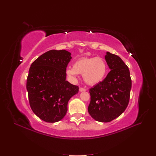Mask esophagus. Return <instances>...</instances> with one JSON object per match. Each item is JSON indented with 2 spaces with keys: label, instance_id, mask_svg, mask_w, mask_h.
I'll use <instances>...</instances> for the list:
<instances>
[{
  "label": "esophagus",
  "instance_id": "34e87169",
  "mask_svg": "<svg viewBox=\"0 0 156 156\" xmlns=\"http://www.w3.org/2000/svg\"><path fill=\"white\" fill-rule=\"evenodd\" d=\"M86 90V88H83V87H80L79 88V91L80 92H83V91H85Z\"/></svg>",
  "mask_w": 156,
  "mask_h": 156
}]
</instances>
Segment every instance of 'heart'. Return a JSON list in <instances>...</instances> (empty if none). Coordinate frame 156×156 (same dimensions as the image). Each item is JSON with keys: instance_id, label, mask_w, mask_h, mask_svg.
<instances>
[{"instance_id": "heart-1", "label": "heart", "mask_w": 156, "mask_h": 156, "mask_svg": "<svg viewBox=\"0 0 156 156\" xmlns=\"http://www.w3.org/2000/svg\"><path fill=\"white\" fill-rule=\"evenodd\" d=\"M107 69L105 60L101 57H83L75 61L73 67H68L66 72L73 79L76 78L77 74L83 75L84 82L94 85L105 77Z\"/></svg>"}]
</instances>
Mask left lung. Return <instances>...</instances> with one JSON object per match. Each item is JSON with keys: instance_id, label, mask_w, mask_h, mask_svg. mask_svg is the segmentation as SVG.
Here are the masks:
<instances>
[{"instance_id": "left-lung-1", "label": "left lung", "mask_w": 156, "mask_h": 156, "mask_svg": "<svg viewBox=\"0 0 156 156\" xmlns=\"http://www.w3.org/2000/svg\"><path fill=\"white\" fill-rule=\"evenodd\" d=\"M105 58L111 71L103 81L89 90L88 111L96 121L109 122L121 115L128 105L131 79L128 67L119 56L107 52Z\"/></svg>"}]
</instances>
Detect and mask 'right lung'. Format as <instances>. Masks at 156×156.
I'll return each mask as SVG.
<instances>
[{"instance_id":"right-lung-1","label":"right lung","mask_w":156,"mask_h":156,"mask_svg":"<svg viewBox=\"0 0 156 156\" xmlns=\"http://www.w3.org/2000/svg\"><path fill=\"white\" fill-rule=\"evenodd\" d=\"M72 59L66 50H50L30 66L27 79L30 106L34 114L46 122L62 120L68 111L69 99L79 87L66 80V68Z\"/></svg>"}]
</instances>
